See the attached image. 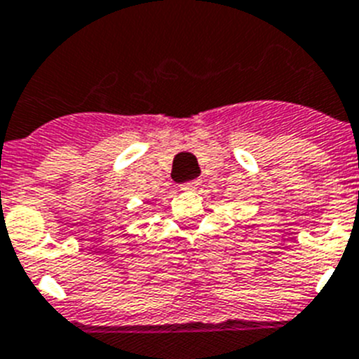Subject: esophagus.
<instances>
[{"instance_id":"esophagus-1","label":"esophagus","mask_w":359,"mask_h":359,"mask_svg":"<svg viewBox=\"0 0 359 359\" xmlns=\"http://www.w3.org/2000/svg\"><path fill=\"white\" fill-rule=\"evenodd\" d=\"M198 184H201V182L195 179V180H189V182H184V184H180V188L184 189V191H191V189H197Z\"/></svg>"}]
</instances>
